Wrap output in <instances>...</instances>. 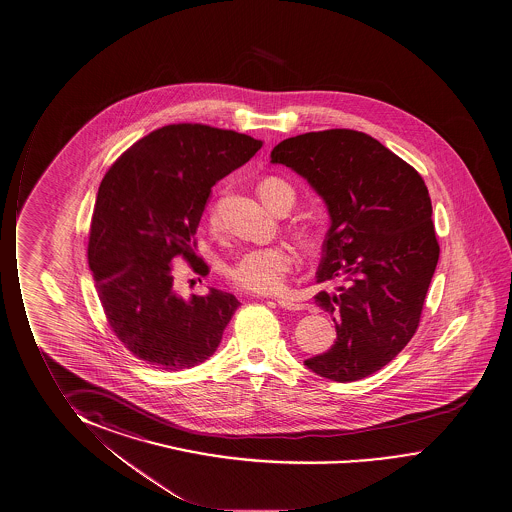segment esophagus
<instances>
[{
  "label": "esophagus",
  "mask_w": 512,
  "mask_h": 512,
  "mask_svg": "<svg viewBox=\"0 0 512 512\" xmlns=\"http://www.w3.org/2000/svg\"><path fill=\"white\" fill-rule=\"evenodd\" d=\"M277 304L283 307V309H288V311H300V309H304V304L291 302V300H286V298H277Z\"/></svg>",
  "instance_id": "1"
}]
</instances>
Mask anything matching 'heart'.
<instances>
[{"mask_svg": "<svg viewBox=\"0 0 512 512\" xmlns=\"http://www.w3.org/2000/svg\"><path fill=\"white\" fill-rule=\"evenodd\" d=\"M258 192L263 203L272 212H275L286 199H290L291 206L295 203V192L279 178L263 180ZM208 226L212 229L219 226V210L215 205L210 206L208 210ZM293 265L295 256L284 245L251 247L240 252L235 260L229 261L226 277L240 290L268 295L283 290Z\"/></svg>", "mask_w": 512, "mask_h": 512, "instance_id": "obj_1", "label": "heart"}]
</instances>
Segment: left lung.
I'll return each mask as SVG.
<instances>
[{"instance_id": "8db88e82", "label": "left lung", "mask_w": 512, "mask_h": 512, "mask_svg": "<svg viewBox=\"0 0 512 512\" xmlns=\"http://www.w3.org/2000/svg\"><path fill=\"white\" fill-rule=\"evenodd\" d=\"M270 157L325 199L332 224L316 281H343L336 293L314 297L332 314L337 339L306 366L334 382H357L387 366L419 328L440 256L428 187L417 169L359 130L300 134Z\"/></svg>"}]
</instances>
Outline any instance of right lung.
I'll list each match as a JSON object with an SVG mask.
<instances>
[{
	"label": "right lung",
	"instance_id": "1",
	"mask_svg": "<svg viewBox=\"0 0 512 512\" xmlns=\"http://www.w3.org/2000/svg\"><path fill=\"white\" fill-rule=\"evenodd\" d=\"M261 141L203 123H173L113 162L93 206L88 263L107 323L148 366L180 371L214 355L240 306L235 295L178 297L173 263L199 275L196 231L221 178L244 166Z\"/></svg>",
	"mask_w": 512,
	"mask_h": 512
}]
</instances>
